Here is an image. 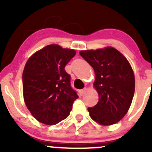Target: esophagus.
<instances>
[{"label":"esophagus","mask_w":152,"mask_h":152,"mask_svg":"<svg viewBox=\"0 0 152 152\" xmlns=\"http://www.w3.org/2000/svg\"><path fill=\"white\" fill-rule=\"evenodd\" d=\"M86 91H87V89H86V88H84V89L80 90V95H83L84 94V93L86 92Z\"/></svg>","instance_id":"1"}]
</instances>
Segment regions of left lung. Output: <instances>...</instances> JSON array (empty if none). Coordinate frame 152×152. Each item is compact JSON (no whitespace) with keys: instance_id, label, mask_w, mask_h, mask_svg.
<instances>
[{"instance_id":"8db88e82","label":"left lung","mask_w":152,"mask_h":152,"mask_svg":"<svg viewBox=\"0 0 152 152\" xmlns=\"http://www.w3.org/2000/svg\"><path fill=\"white\" fill-rule=\"evenodd\" d=\"M80 55L94 70V88L99 101L88 107L90 116L102 126L118 123L131 106L135 93V75L126 57L113 47L80 51Z\"/></svg>"}]
</instances>
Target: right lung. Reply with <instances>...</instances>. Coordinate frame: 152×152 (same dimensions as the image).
<instances>
[{
  "instance_id": "1",
  "label": "right lung",
  "mask_w": 152,
  "mask_h": 152,
  "mask_svg": "<svg viewBox=\"0 0 152 152\" xmlns=\"http://www.w3.org/2000/svg\"><path fill=\"white\" fill-rule=\"evenodd\" d=\"M75 54V49L52 44L35 52L26 61L23 72V100L40 123L55 125L66 119L78 98L64 70Z\"/></svg>"
}]
</instances>
